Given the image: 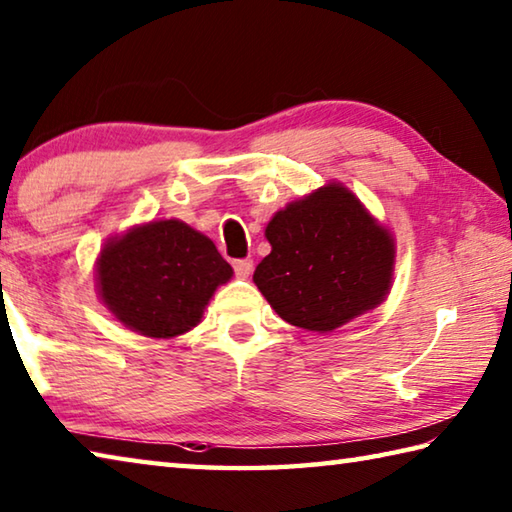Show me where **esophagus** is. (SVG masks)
Returning a JSON list of instances; mask_svg holds the SVG:
<instances>
[{
    "label": "esophagus",
    "instance_id": "esophagus-1",
    "mask_svg": "<svg viewBox=\"0 0 512 512\" xmlns=\"http://www.w3.org/2000/svg\"><path fill=\"white\" fill-rule=\"evenodd\" d=\"M232 268H235L237 277H248L253 273V259H235V262H232Z\"/></svg>",
    "mask_w": 512,
    "mask_h": 512
}]
</instances>
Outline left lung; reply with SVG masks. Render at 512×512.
Returning a JSON list of instances; mask_svg holds the SVG:
<instances>
[{
  "label": "left lung",
  "mask_w": 512,
  "mask_h": 512,
  "mask_svg": "<svg viewBox=\"0 0 512 512\" xmlns=\"http://www.w3.org/2000/svg\"><path fill=\"white\" fill-rule=\"evenodd\" d=\"M253 280L287 323L332 332L377 307L391 287L393 239L341 185L277 212Z\"/></svg>",
  "instance_id": "left-lung-1"
}]
</instances>
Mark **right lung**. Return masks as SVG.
Returning <instances> with one entry per match:
<instances>
[{"instance_id":"right-lung-1","label":"right lung","mask_w":512,"mask_h":512,"mask_svg":"<svg viewBox=\"0 0 512 512\" xmlns=\"http://www.w3.org/2000/svg\"><path fill=\"white\" fill-rule=\"evenodd\" d=\"M232 266L183 221H153L112 239L99 257V293L121 323L153 339L192 329Z\"/></svg>"}]
</instances>
